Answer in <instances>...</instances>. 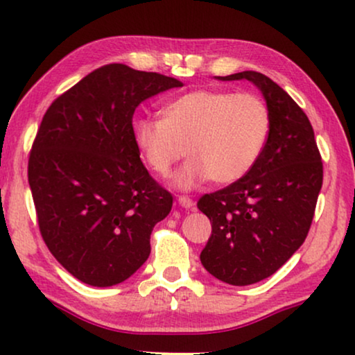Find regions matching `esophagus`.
<instances>
[{
	"instance_id": "34e87169",
	"label": "esophagus",
	"mask_w": 355,
	"mask_h": 355,
	"mask_svg": "<svg viewBox=\"0 0 355 355\" xmlns=\"http://www.w3.org/2000/svg\"><path fill=\"white\" fill-rule=\"evenodd\" d=\"M179 205H181L182 208H186V210H189V208H193V205H196V202L192 200V198H189L186 196H181L178 198Z\"/></svg>"
}]
</instances>
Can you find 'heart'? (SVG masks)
I'll return each instance as SVG.
<instances>
[{
	"instance_id": "b5f03b06",
	"label": "heart",
	"mask_w": 355,
	"mask_h": 355,
	"mask_svg": "<svg viewBox=\"0 0 355 355\" xmlns=\"http://www.w3.org/2000/svg\"><path fill=\"white\" fill-rule=\"evenodd\" d=\"M271 114L254 94L193 90L169 101L163 119L140 118L134 142L147 166L168 178L184 155L191 158L174 186L189 191L211 179L232 184L247 176L268 144Z\"/></svg>"
}]
</instances>
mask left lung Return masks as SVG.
Returning a JSON list of instances; mask_svg holds the SVG:
<instances>
[{
    "label": "left lung",
    "instance_id": "obj_1",
    "mask_svg": "<svg viewBox=\"0 0 355 355\" xmlns=\"http://www.w3.org/2000/svg\"><path fill=\"white\" fill-rule=\"evenodd\" d=\"M218 79L250 80L271 114L268 144L252 171L197 203L211 223L202 265L223 283L247 286L278 271L304 244L323 163L307 114L276 82L255 71Z\"/></svg>",
    "mask_w": 355,
    "mask_h": 355
}]
</instances>
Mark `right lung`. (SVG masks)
<instances>
[{
    "mask_svg": "<svg viewBox=\"0 0 355 355\" xmlns=\"http://www.w3.org/2000/svg\"><path fill=\"white\" fill-rule=\"evenodd\" d=\"M182 82L125 64L101 66L58 96L28 157L40 234L82 283L108 288L150 255V234L173 196L150 176L134 142L144 100Z\"/></svg>",
    "mask_w": 355,
    "mask_h": 355,
    "instance_id": "right-lung-1",
    "label": "right lung"
}]
</instances>
